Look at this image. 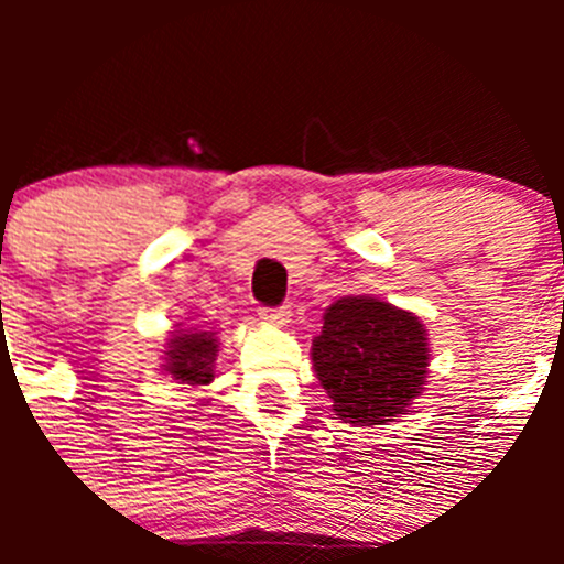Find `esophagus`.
<instances>
[{
  "instance_id": "esophagus-1",
  "label": "esophagus",
  "mask_w": 564,
  "mask_h": 564,
  "mask_svg": "<svg viewBox=\"0 0 564 564\" xmlns=\"http://www.w3.org/2000/svg\"><path fill=\"white\" fill-rule=\"evenodd\" d=\"M259 318L267 324H286L289 311L286 305H281V308H259Z\"/></svg>"
}]
</instances>
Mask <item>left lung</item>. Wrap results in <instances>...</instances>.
<instances>
[{
    "label": "left lung",
    "instance_id": "1",
    "mask_svg": "<svg viewBox=\"0 0 564 564\" xmlns=\"http://www.w3.org/2000/svg\"><path fill=\"white\" fill-rule=\"evenodd\" d=\"M311 357L344 423L382 425L423 390L429 344L417 316L373 297H344L324 314Z\"/></svg>",
    "mask_w": 564,
    "mask_h": 564
}]
</instances>
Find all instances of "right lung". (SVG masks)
<instances>
[{"label": "right lung", "mask_w": 564, "mask_h": 564, "mask_svg": "<svg viewBox=\"0 0 564 564\" xmlns=\"http://www.w3.org/2000/svg\"><path fill=\"white\" fill-rule=\"evenodd\" d=\"M218 344L207 333H182L169 346V373L185 384H207Z\"/></svg>", "instance_id": "add662e5"}]
</instances>
